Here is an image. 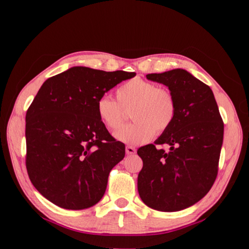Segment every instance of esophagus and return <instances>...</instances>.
Masks as SVG:
<instances>
[{"label": "esophagus", "mask_w": 249, "mask_h": 249, "mask_svg": "<svg viewBox=\"0 0 249 249\" xmlns=\"http://www.w3.org/2000/svg\"><path fill=\"white\" fill-rule=\"evenodd\" d=\"M126 154L127 155H134L136 154V149L133 146H126Z\"/></svg>", "instance_id": "34e87169"}]
</instances>
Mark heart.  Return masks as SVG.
<instances>
[{"instance_id":"1","label":"heart","mask_w":249,"mask_h":249,"mask_svg":"<svg viewBox=\"0 0 249 249\" xmlns=\"http://www.w3.org/2000/svg\"><path fill=\"white\" fill-rule=\"evenodd\" d=\"M117 101L102 95L96 101V114L105 127L116 130L125 120L124 109H130L133 123L122 127L115 134L117 140L126 144L138 145L150 141L156 130L161 134L169 129L177 116V102L166 88L154 82L134 78L122 84L116 91Z\"/></svg>"}]
</instances>
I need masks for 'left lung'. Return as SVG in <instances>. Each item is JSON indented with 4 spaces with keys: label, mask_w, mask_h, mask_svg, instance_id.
Returning <instances> with one entry per match:
<instances>
[{
    "label": "left lung",
    "mask_w": 249,
    "mask_h": 249,
    "mask_svg": "<svg viewBox=\"0 0 249 249\" xmlns=\"http://www.w3.org/2000/svg\"><path fill=\"white\" fill-rule=\"evenodd\" d=\"M169 88L177 116L155 144L140 147L142 160L137 188L149 208L176 212L196 203L210 191L218 171L224 123L211 88L183 69L146 75ZM168 144L171 149H156Z\"/></svg>",
    "instance_id": "1"
}]
</instances>
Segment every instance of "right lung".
Segmentation results:
<instances>
[{"label": "right lung", "mask_w": 249, "mask_h": 249, "mask_svg": "<svg viewBox=\"0 0 249 249\" xmlns=\"http://www.w3.org/2000/svg\"><path fill=\"white\" fill-rule=\"evenodd\" d=\"M135 74L72 67L41 86L26 112L25 163L34 187L53 204L83 210L102 199L125 145L99 120L96 101Z\"/></svg>", "instance_id": "1"}]
</instances>
